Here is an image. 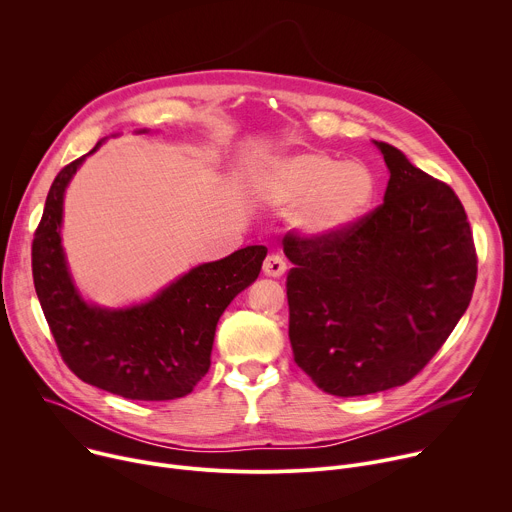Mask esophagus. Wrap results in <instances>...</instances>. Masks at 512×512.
<instances>
[{
  "label": "esophagus",
  "instance_id": "1",
  "mask_svg": "<svg viewBox=\"0 0 512 512\" xmlns=\"http://www.w3.org/2000/svg\"><path fill=\"white\" fill-rule=\"evenodd\" d=\"M287 271V263L279 253H271L263 261V273L269 277H281Z\"/></svg>",
  "mask_w": 512,
  "mask_h": 512
}]
</instances>
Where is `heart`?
Here are the masks:
<instances>
[{
    "label": "heart",
    "instance_id": "heart-1",
    "mask_svg": "<svg viewBox=\"0 0 512 512\" xmlns=\"http://www.w3.org/2000/svg\"><path fill=\"white\" fill-rule=\"evenodd\" d=\"M261 192L273 204L298 206L294 225L314 237L338 235L369 212L377 180L362 162H340L322 152L275 160L261 176Z\"/></svg>",
    "mask_w": 512,
    "mask_h": 512
}]
</instances>
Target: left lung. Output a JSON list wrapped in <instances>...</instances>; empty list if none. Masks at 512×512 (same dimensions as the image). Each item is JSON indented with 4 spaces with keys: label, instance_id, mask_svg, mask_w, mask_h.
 <instances>
[{
    "label": "left lung",
    "instance_id": "obj_1",
    "mask_svg": "<svg viewBox=\"0 0 512 512\" xmlns=\"http://www.w3.org/2000/svg\"><path fill=\"white\" fill-rule=\"evenodd\" d=\"M375 143L391 172L385 202L338 235L283 237L294 360L336 397L419 375L464 316L478 273L456 192Z\"/></svg>",
    "mask_w": 512,
    "mask_h": 512
}]
</instances>
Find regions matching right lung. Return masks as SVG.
<instances>
[{"instance_id":"right-lung-1","label":"right lung","mask_w":512,"mask_h":512,"mask_svg":"<svg viewBox=\"0 0 512 512\" xmlns=\"http://www.w3.org/2000/svg\"><path fill=\"white\" fill-rule=\"evenodd\" d=\"M83 160L54 178L32 241L34 287L58 352L81 381L113 395L133 401L184 397L208 373L216 322L257 279L267 249L251 245L194 267L148 304L129 310L87 306L60 247L64 188Z\"/></svg>"}]
</instances>
